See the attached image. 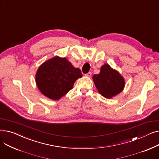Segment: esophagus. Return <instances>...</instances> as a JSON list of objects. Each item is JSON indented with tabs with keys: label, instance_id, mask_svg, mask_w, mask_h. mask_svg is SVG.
Wrapping results in <instances>:
<instances>
[{
	"label": "esophagus",
	"instance_id": "34e87169",
	"mask_svg": "<svg viewBox=\"0 0 159 159\" xmlns=\"http://www.w3.org/2000/svg\"><path fill=\"white\" fill-rule=\"evenodd\" d=\"M85 75H86V77H91V72H88V73H86Z\"/></svg>",
	"mask_w": 159,
	"mask_h": 159
}]
</instances>
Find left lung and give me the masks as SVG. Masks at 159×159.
<instances>
[{"instance_id":"1","label":"left lung","mask_w":159,"mask_h":159,"mask_svg":"<svg viewBox=\"0 0 159 159\" xmlns=\"http://www.w3.org/2000/svg\"><path fill=\"white\" fill-rule=\"evenodd\" d=\"M93 80L98 93L107 98L119 94L125 86L124 77L107 64L101 66L100 73L93 75Z\"/></svg>"}]
</instances>
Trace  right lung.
Wrapping results in <instances>:
<instances>
[{"instance_id":"1","label":"right lung","mask_w":159,"mask_h":159,"mask_svg":"<svg viewBox=\"0 0 159 159\" xmlns=\"http://www.w3.org/2000/svg\"><path fill=\"white\" fill-rule=\"evenodd\" d=\"M82 75L66 58L55 56L42 64L35 75L36 84L48 98L58 101L73 88L75 82Z\"/></svg>"}]
</instances>
